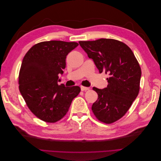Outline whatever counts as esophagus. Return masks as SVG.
I'll list each match as a JSON object with an SVG mask.
<instances>
[{"label": "esophagus", "mask_w": 161, "mask_h": 161, "mask_svg": "<svg viewBox=\"0 0 161 161\" xmlns=\"http://www.w3.org/2000/svg\"><path fill=\"white\" fill-rule=\"evenodd\" d=\"M80 89L82 91H89V87H86V86H80Z\"/></svg>", "instance_id": "esophagus-1"}]
</instances>
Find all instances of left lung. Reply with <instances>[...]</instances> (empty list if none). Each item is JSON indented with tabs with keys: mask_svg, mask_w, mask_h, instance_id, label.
I'll return each instance as SVG.
<instances>
[{
	"mask_svg": "<svg viewBox=\"0 0 161 161\" xmlns=\"http://www.w3.org/2000/svg\"><path fill=\"white\" fill-rule=\"evenodd\" d=\"M79 43L99 73L109 75L106 88H92L98 99L92 111L102 122H115L125 114L138 95L142 75L139 63L130 48L118 40L101 38Z\"/></svg>",
	"mask_w": 161,
	"mask_h": 161,
	"instance_id": "1",
	"label": "left lung"
}]
</instances>
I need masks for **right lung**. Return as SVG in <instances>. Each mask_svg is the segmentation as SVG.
I'll return each instance as SVG.
<instances>
[{"mask_svg": "<svg viewBox=\"0 0 161 161\" xmlns=\"http://www.w3.org/2000/svg\"><path fill=\"white\" fill-rule=\"evenodd\" d=\"M78 46L76 42H43L31 47L23 58L19 91L29 109L46 122L61 119L80 91L78 86L66 87L58 83L66 67V56Z\"/></svg>", "mask_w": 161, "mask_h": 161, "instance_id": "right-lung-1", "label": "right lung"}]
</instances>
